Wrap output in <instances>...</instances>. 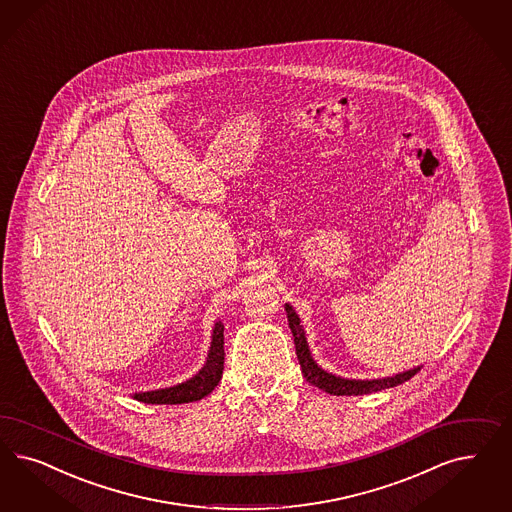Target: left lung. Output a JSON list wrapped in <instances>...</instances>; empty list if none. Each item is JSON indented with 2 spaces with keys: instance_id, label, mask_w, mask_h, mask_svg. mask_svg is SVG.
I'll return each instance as SVG.
<instances>
[{
  "instance_id": "obj_1",
  "label": "left lung",
  "mask_w": 512,
  "mask_h": 512,
  "mask_svg": "<svg viewBox=\"0 0 512 512\" xmlns=\"http://www.w3.org/2000/svg\"><path fill=\"white\" fill-rule=\"evenodd\" d=\"M286 316H288V324L294 335V343H296V354L299 365H301V373L303 377L314 384L316 388H320L322 392L331 394V396H363V394H371V392H380L384 388H394L397 384H403L405 380L414 377L420 367H414L409 371L397 373L394 377H384V379L373 380H352L343 379V377H335L328 371H324L318 363L314 362L311 356V350L305 339V331L299 324V316H297L294 307L290 303L284 305Z\"/></svg>"
}]
</instances>
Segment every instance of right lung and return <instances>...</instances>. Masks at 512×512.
<instances>
[{"label":"right lung","instance_id":"obj_1","mask_svg":"<svg viewBox=\"0 0 512 512\" xmlns=\"http://www.w3.org/2000/svg\"><path fill=\"white\" fill-rule=\"evenodd\" d=\"M222 371H224V326L222 322H216L207 362L199 369L196 377L171 388L139 392L133 397L137 401L152 403V405H179V403L199 401L215 390L216 384L222 379Z\"/></svg>","mask_w":512,"mask_h":512}]
</instances>
